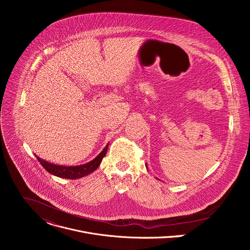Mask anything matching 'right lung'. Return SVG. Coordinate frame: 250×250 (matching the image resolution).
Returning <instances> with one entry per match:
<instances>
[{
  "label": "right lung",
  "instance_id": "obj_1",
  "mask_svg": "<svg viewBox=\"0 0 250 250\" xmlns=\"http://www.w3.org/2000/svg\"><path fill=\"white\" fill-rule=\"evenodd\" d=\"M108 147H109V144L105 146V147L102 150V152L95 159H93L92 161H90L86 164L78 165V166L55 165V164H51L45 160H42V158H40L38 156H37V158L40 161V163L42 165V167H44V169L48 173H51L57 177L66 178V179H77V178H81L86 175H89L90 173H92L94 170H96L99 167V165L102 162V159L105 155L106 151H108Z\"/></svg>",
  "mask_w": 250,
  "mask_h": 250
}]
</instances>
